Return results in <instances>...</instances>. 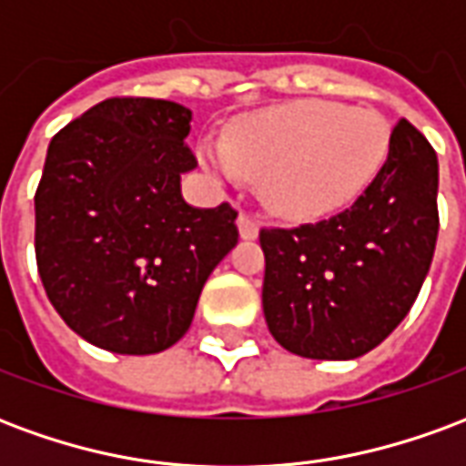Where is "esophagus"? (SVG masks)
<instances>
[{"label":"esophagus","instance_id":"34e87169","mask_svg":"<svg viewBox=\"0 0 466 466\" xmlns=\"http://www.w3.org/2000/svg\"><path fill=\"white\" fill-rule=\"evenodd\" d=\"M237 224H239V234H242V239H257V234H259V224H257V219H254L252 214L242 212L239 214V219H237Z\"/></svg>","mask_w":466,"mask_h":466}]
</instances>
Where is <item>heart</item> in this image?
<instances>
[{"label":"heart","mask_w":466,"mask_h":466,"mask_svg":"<svg viewBox=\"0 0 466 466\" xmlns=\"http://www.w3.org/2000/svg\"><path fill=\"white\" fill-rule=\"evenodd\" d=\"M391 129L374 109L294 102L239 119L204 164L227 182L262 179L264 202L289 219H317L350 207L387 162Z\"/></svg>","instance_id":"obj_1"}]
</instances>
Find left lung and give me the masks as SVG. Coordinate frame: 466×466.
Masks as SVG:
<instances>
[{"mask_svg": "<svg viewBox=\"0 0 466 466\" xmlns=\"http://www.w3.org/2000/svg\"><path fill=\"white\" fill-rule=\"evenodd\" d=\"M437 184V152L400 119L387 162L351 207L322 222L259 229L264 319L284 350L354 360L397 329L434 257Z\"/></svg>", "mask_w": 466, "mask_h": 466, "instance_id": "obj_1", "label": "left lung"}]
</instances>
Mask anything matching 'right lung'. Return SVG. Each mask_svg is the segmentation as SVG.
Returning <instances> with one entry per match:
<instances>
[{
	"label": "right lung",
	"instance_id": "obj_1",
	"mask_svg": "<svg viewBox=\"0 0 466 466\" xmlns=\"http://www.w3.org/2000/svg\"><path fill=\"white\" fill-rule=\"evenodd\" d=\"M192 112L109 96L55 134L35 194L45 292L69 329L115 354H157L192 324L207 277L239 239L237 209H194L179 177Z\"/></svg>",
	"mask_w": 466,
	"mask_h": 466
}]
</instances>
